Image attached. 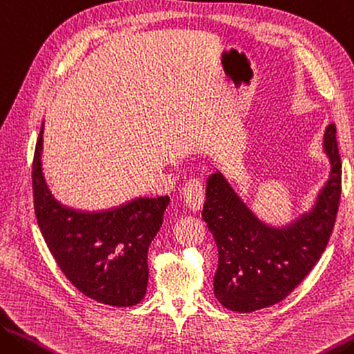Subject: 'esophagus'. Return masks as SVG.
<instances>
[{
	"label": "esophagus",
	"instance_id": "34e87169",
	"mask_svg": "<svg viewBox=\"0 0 354 354\" xmlns=\"http://www.w3.org/2000/svg\"><path fill=\"white\" fill-rule=\"evenodd\" d=\"M183 202L191 210H199L204 204V188L199 178H189L183 187Z\"/></svg>",
	"mask_w": 354,
	"mask_h": 354
}]
</instances>
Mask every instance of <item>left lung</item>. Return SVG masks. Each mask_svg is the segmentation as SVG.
<instances>
[{"label":"left lung","instance_id":"left-lung-1","mask_svg":"<svg viewBox=\"0 0 354 354\" xmlns=\"http://www.w3.org/2000/svg\"><path fill=\"white\" fill-rule=\"evenodd\" d=\"M331 176L309 215L286 229L252 215L221 174L208 178L202 218L218 246L215 297L224 308L254 312L288 297L320 260L333 234L342 193V161L335 124L324 133Z\"/></svg>","mask_w":354,"mask_h":354}]
</instances>
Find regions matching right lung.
I'll return each instance as SVG.
<instances>
[{"label": "right lung", "instance_id": "1", "mask_svg": "<svg viewBox=\"0 0 354 354\" xmlns=\"http://www.w3.org/2000/svg\"><path fill=\"white\" fill-rule=\"evenodd\" d=\"M42 135L44 124L32 161L34 212L56 263L86 297L119 308L138 304L147 290L149 246L161 227L169 198H139L102 213L66 208L44 180Z\"/></svg>", "mask_w": 354, "mask_h": 354}]
</instances>
